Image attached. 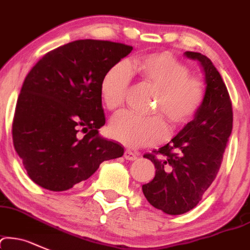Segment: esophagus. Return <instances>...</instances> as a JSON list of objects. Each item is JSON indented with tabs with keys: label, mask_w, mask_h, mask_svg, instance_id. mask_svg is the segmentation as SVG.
Returning <instances> with one entry per match:
<instances>
[{
	"label": "esophagus",
	"mask_w": 250,
	"mask_h": 250,
	"mask_svg": "<svg viewBox=\"0 0 250 250\" xmlns=\"http://www.w3.org/2000/svg\"><path fill=\"white\" fill-rule=\"evenodd\" d=\"M124 157H125V160H127V161H135L136 158L138 157V154L130 151V150H126V151L124 152Z\"/></svg>",
	"instance_id": "esophagus-1"
}]
</instances>
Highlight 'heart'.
Wrapping results in <instances>:
<instances>
[{
    "label": "heart",
    "mask_w": 250,
    "mask_h": 250,
    "mask_svg": "<svg viewBox=\"0 0 250 250\" xmlns=\"http://www.w3.org/2000/svg\"><path fill=\"white\" fill-rule=\"evenodd\" d=\"M131 72L139 82L155 92L150 112L142 117L123 112L112 119L109 133L130 147L157 144L167 135L166 122L171 128L188 124L205 99V87L199 77L192 76L189 68L170 53H151L126 64L111 66L100 81L99 93L104 108L117 111L124 104L131 83Z\"/></svg>",
    "instance_id": "1"
}]
</instances>
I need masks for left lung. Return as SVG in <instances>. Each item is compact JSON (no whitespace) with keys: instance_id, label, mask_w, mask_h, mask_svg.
Listing matches in <instances>:
<instances>
[{"instance_id":"1","label":"left lung","mask_w":250,"mask_h":250,"mask_svg":"<svg viewBox=\"0 0 250 250\" xmlns=\"http://www.w3.org/2000/svg\"><path fill=\"white\" fill-rule=\"evenodd\" d=\"M185 56L199 61L205 75V99L193 120L169 143L146 154L156 168L142 186L146 200L168 214L192 210L216 179L232 130V107L221 74L199 52Z\"/></svg>"}]
</instances>
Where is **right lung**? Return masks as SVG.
I'll return each instance as SVG.
<instances>
[{
  "instance_id": "obj_1",
  "label": "right lung",
  "mask_w": 250,
  "mask_h": 250,
  "mask_svg": "<svg viewBox=\"0 0 250 250\" xmlns=\"http://www.w3.org/2000/svg\"><path fill=\"white\" fill-rule=\"evenodd\" d=\"M132 51L107 40H75L47 52L23 81L13 143L28 176L55 192L71 188L124 147L99 136L104 125V74Z\"/></svg>"
}]
</instances>
